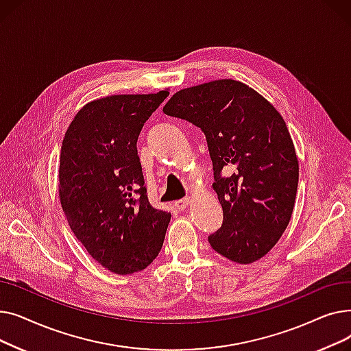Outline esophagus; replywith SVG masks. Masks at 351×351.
<instances>
[{
  "label": "esophagus",
  "instance_id": "1",
  "mask_svg": "<svg viewBox=\"0 0 351 351\" xmlns=\"http://www.w3.org/2000/svg\"><path fill=\"white\" fill-rule=\"evenodd\" d=\"M191 204V199L189 197H183V199H180V200H176L175 204H173V206L178 209V210H183V209H186V206Z\"/></svg>",
  "mask_w": 351,
  "mask_h": 351
}]
</instances>
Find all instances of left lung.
Listing matches in <instances>:
<instances>
[{
    "label": "left lung",
    "mask_w": 351,
    "mask_h": 351,
    "mask_svg": "<svg viewBox=\"0 0 351 351\" xmlns=\"http://www.w3.org/2000/svg\"><path fill=\"white\" fill-rule=\"evenodd\" d=\"M163 112L206 136L213 189L223 223L209 243L226 259H262L286 230L296 200L299 162L282 115L259 92L234 80L180 89ZM226 170L230 177H222Z\"/></svg>",
    "instance_id": "1"
}]
</instances>
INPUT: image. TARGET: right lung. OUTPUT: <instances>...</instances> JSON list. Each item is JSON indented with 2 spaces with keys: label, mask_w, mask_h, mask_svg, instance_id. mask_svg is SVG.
<instances>
[{
  "label": "right lung",
  "mask_w": 351,
  "mask_h": 351,
  "mask_svg": "<svg viewBox=\"0 0 351 351\" xmlns=\"http://www.w3.org/2000/svg\"><path fill=\"white\" fill-rule=\"evenodd\" d=\"M169 95H110L86 104L62 141L58 191L71 230L105 269L131 274L162 249L171 213L146 195L136 142Z\"/></svg>",
  "instance_id": "right-lung-1"
}]
</instances>
